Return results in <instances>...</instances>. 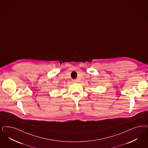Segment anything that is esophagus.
Masks as SVG:
<instances>
[{
	"label": "esophagus",
	"mask_w": 148,
	"mask_h": 148,
	"mask_svg": "<svg viewBox=\"0 0 148 148\" xmlns=\"http://www.w3.org/2000/svg\"><path fill=\"white\" fill-rule=\"evenodd\" d=\"M73 82H77L78 81H77V79H75V80H73Z\"/></svg>",
	"instance_id": "1"
}]
</instances>
